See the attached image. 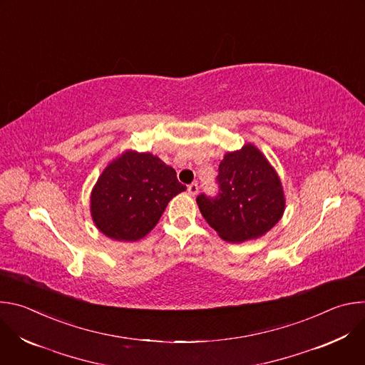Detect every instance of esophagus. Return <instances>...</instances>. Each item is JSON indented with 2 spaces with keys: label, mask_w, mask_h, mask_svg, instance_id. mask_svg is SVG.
Here are the masks:
<instances>
[{
  "label": "esophagus",
  "mask_w": 365,
  "mask_h": 365,
  "mask_svg": "<svg viewBox=\"0 0 365 365\" xmlns=\"http://www.w3.org/2000/svg\"><path fill=\"white\" fill-rule=\"evenodd\" d=\"M197 190H199L197 183H192V185H189V186H187V193H189L190 196H195V195L197 193Z\"/></svg>",
  "instance_id": "1"
}]
</instances>
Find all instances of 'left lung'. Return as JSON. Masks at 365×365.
Returning <instances> with one entry per match:
<instances>
[{
	"label": "left lung",
	"mask_w": 365,
	"mask_h": 365,
	"mask_svg": "<svg viewBox=\"0 0 365 365\" xmlns=\"http://www.w3.org/2000/svg\"><path fill=\"white\" fill-rule=\"evenodd\" d=\"M218 195L196 197L202 217L228 242H244L269 232L284 212L282 182L252 144L224 155L218 169Z\"/></svg>",
	"instance_id": "left-lung-1"
}]
</instances>
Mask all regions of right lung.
<instances>
[{"label":"right lung","instance_id":"right-lung-1","mask_svg":"<svg viewBox=\"0 0 365 365\" xmlns=\"http://www.w3.org/2000/svg\"><path fill=\"white\" fill-rule=\"evenodd\" d=\"M186 190L173 168L151 153L125 151L99 176L91 193L96 228L117 241H137L159 222L173 196Z\"/></svg>","mask_w":365,"mask_h":365}]
</instances>
